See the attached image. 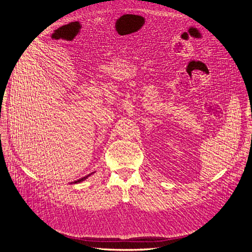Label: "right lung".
Here are the masks:
<instances>
[{"mask_svg":"<svg viewBox=\"0 0 252 252\" xmlns=\"http://www.w3.org/2000/svg\"><path fill=\"white\" fill-rule=\"evenodd\" d=\"M93 173H94V172H93ZM93 173H90V174H88V175H86V177H83L82 179H79V180H77V181H74V182H71L70 183V184H78V183H81V182H83L84 180H86L88 177H90V175L91 174H93Z\"/></svg>","mask_w":252,"mask_h":252,"instance_id":"obj_1","label":"right lung"}]
</instances>
